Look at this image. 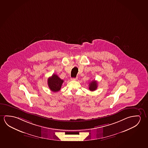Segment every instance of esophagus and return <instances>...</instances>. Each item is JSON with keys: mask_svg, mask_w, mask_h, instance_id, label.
<instances>
[{"mask_svg": "<svg viewBox=\"0 0 148 148\" xmlns=\"http://www.w3.org/2000/svg\"><path fill=\"white\" fill-rule=\"evenodd\" d=\"M71 80H73V81H76V80H77V77H75V78H71Z\"/></svg>", "mask_w": 148, "mask_h": 148, "instance_id": "1", "label": "esophagus"}]
</instances>
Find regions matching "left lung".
Here are the masks:
<instances>
[{"label": "left lung", "instance_id": "obj_1", "mask_svg": "<svg viewBox=\"0 0 148 148\" xmlns=\"http://www.w3.org/2000/svg\"><path fill=\"white\" fill-rule=\"evenodd\" d=\"M97 87H98V84L96 81L93 80L92 82L89 83V89L90 91H94L96 90Z\"/></svg>", "mask_w": 148, "mask_h": 148}]
</instances>
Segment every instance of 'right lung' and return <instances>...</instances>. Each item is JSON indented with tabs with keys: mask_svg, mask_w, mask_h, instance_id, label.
<instances>
[{
	"mask_svg": "<svg viewBox=\"0 0 148 148\" xmlns=\"http://www.w3.org/2000/svg\"><path fill=\"white\" fill-rule=\"evenodd\" d=\"M64 80H62L55 74L48 79V85L50 89L53 92H59L61 89Z\"/></svg>",
	"mask_w": 148,
	"mask_h": 148,
	"instance_id": "obj_1",
	"label": "right lung"
}]
</instances>
